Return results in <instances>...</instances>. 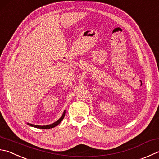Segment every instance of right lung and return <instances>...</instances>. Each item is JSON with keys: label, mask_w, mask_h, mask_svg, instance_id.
Masks as SVG:
<instances>
[{"label": "right lung", "mask_w": 159, "mask_h": 159, "mask_svg": "<svg viewBox=\"0 0 159 159\" xmlns=\"http://www.w3.org/2000/svg\"><path fill=\"white\" fill-rule=\"evenodd\" d=\"M65 113H66V111L64 110V113H63V114L61 116V118H59L57 121H56V122H54V123H52L50 125H43V126H41V125H32V124H30V123H27V124L30 125V126L33 127H36V128H39V129H51V128L56 127L57 125H58L59 123H60V122L62 121V120L64 119V118Z\"/></svg>", "instance_id": "add662e5"}]
</instances>
